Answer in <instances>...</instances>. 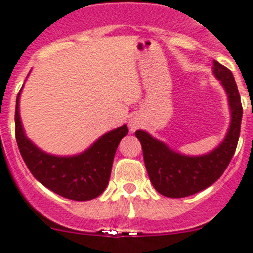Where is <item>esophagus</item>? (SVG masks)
<instances>
[{
	"label": "esophagus",
	"instance_id": "34e87169",
	"mask_svg": "<svg viewBox=\"0 0 253 253\" xmlns=\"http://www.w3.org/2000/svg\"><path fill=\"white\" fill-rule=\"evenodd\" d=\"M129 126H131L132 131H134V129H137V128H138V126H140V124H138V122L136 121V120H131V121H129Z\"/></svg>",
	"mask_w": 253,
	"mask_h": 253
}]
</instances>
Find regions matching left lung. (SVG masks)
<instances>
[{"label":"left lung","instance_id":"obj_1","mask_svg":"<svg viewBox=\"0 0 253 253\" xmlns=\"http://www.w3.org/2000/svg\"><path fill=\"white\" fill-rule=\"evenodd\" d=\"M213 73L227 92L232 116L227 136L216 150L204 156L190 157L169 150L147 132L136 131L134 133L142 146L150 181L156 191L166 197H187L213 185L235 155L244 112L240 93L232 72L227 67L213 61Z\"/></svg>","mask_w":253,"mask_h":253}]
</instances>
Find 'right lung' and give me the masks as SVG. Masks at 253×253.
Instances as JSON below:
<instances>
[{
    "mask_svg": "<svg viewBox=\"0 0 253 253\" xmlns=\"http://www.w3.org/2000/svg\"><path fill=\"white\" fill-rule=\"evenodd\" d=\"M16 100L15 133L18 150L26 166L39 182L62 197L88 201L107 187L113 157L120 141L128 133L126 125L103 134L84 153L72 157H57L42 152L25 136Z\"/></svg>",
    "mask_w": 253,
    "mask_h": 253,
    "instance_id": "add662e5",
    "label": "right lung"
}]
</instances>
